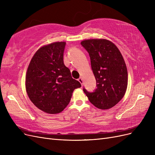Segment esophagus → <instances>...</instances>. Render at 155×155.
<instances>
[{
  "label": "esophagus",
  "instance_id": "34e87169",
  "mask_svg": "<svg viewBox=\"0 0 155 155\" xmlns=\"http://www.w3.org/2000/svg\"><path fill=\"white\" fill-rule=\"evenodd\" d=\"M78 81H79V83H80L81 84V85L83 86V78H79V79H78Z\"/></svg>",
  "mask_w": 155,
  "mask_h": 155
}]
</instances>
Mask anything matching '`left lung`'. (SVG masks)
<instances>
[{
  "label": "left lung",
  "instance_id": "obj_1",
  "mask_svg": "<svg viewBox=\"0 0 155 155\" xmlns=\"http://www.w3.org/2000/svg\"><path fill=\"white\" fill-rule=\"evenodd\" d=\"M81 45L89 54L91 67L97 88L93 92L83 91L89 101L100 109H109L124 96L128 82L125 61L117 46L104 39L81 41Z\"/></svg>",
  "mask_w": 155,
  "mask_h": 155
}]
</instances>
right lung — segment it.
Wrapping results in <instances>:
<instances>
[{
	"label": "right lung",
	"instance_id": "1",
	"mask_svg": "<svg viewBox=\"0 0 155 155\" xmlns=\"http://www.w3.org/2000/svg\"><path fill=\"white\" fill-rule=\"evenodd\" d=\"M65 45V42H55L40 48L27 69L28 96L38 109L48 114L62 112L68 105L74 89L81 87L64 64Z\"/></svg>",
	"mask_w": 155,
	"mask_h": 155
}]
</instances>
